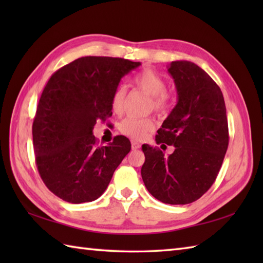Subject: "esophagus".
Instances as JSON below:
<instances>
[{"label": "esophagus", "mask_w": 263, "mask_h": 263, "mask_svg": "<svg viewBox=\"0 0 263 263\" xmlns=\"http://www.w3.org/2000/svg\"><path fill=\"white\" fill-rule=\"evenodd\" d=\"M131 147H132V149L133 150H138V149H140V147H141V144L139 143L138 141H135V140H132L131 141Z\"/></svg>", "instance_id": "obj_1"}]
</instances>
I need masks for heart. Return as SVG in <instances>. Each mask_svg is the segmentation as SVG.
<instances>
[{
    "mask_svg": "<svg viewBox=\"0 0 263 263\" xmlns=\"http://www.w3.org/2000/svg\"><path fill=\"white\" fill-rule=\"evenodd\" d=\"M133 83L142 91L150 96L149 107L153 108L156 113L165 114L172 105L173 95L166 89V82L164 78L159 76L154 70L146 69L137 74L133 79ZM125 98L124 87H117L110 98V106L114 113L120 114L123 110ZM155 128V122L146 117V119H135L128 117L120 124V131L126 137H130L135 140H141L146 138L149 132Z\"/></svg>",
    "mask_w": 263,
    "mask_h": 263,
    "instance_id": "b5f03b06",
    "label": "heart"
}]
</instances>
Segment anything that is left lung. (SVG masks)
Wrapping results in <instances>:
<instances>
[{"mask_svg":"<svg viewBox=\"0 0 263 263\" xmlns=\"http://www.w3.org/2000/svg\"><path fill=\"white\" fill-rule=\"evenodd\" d=\"M168 72L177 104L156 142L175 150L165 156L159 148L143 144L141 176L150 194L161 202L187 204L202 197L219 173L230 139L226 106L220 88L197 64L174 61Z\"/></svg>","mask_w":263,"mask_h":263,"instance_id":"1","label":"left lung"}]
</instances>
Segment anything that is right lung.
<instances>
[{"instance_id": "1", "label": "right lung", "mask_w": 263, "mask_h": 263, "mask_svg": "<svg viewBox=\"0 0 263 263\" xmlns=\"http://www.w3.org/2000/svg\"><path fill=\"white\" fill-rule=\"evenodd\" d=\"M140 64L85 57L49 78L37 105L32 140L39 175L60 199L70 203L98 199L130 153L126 137L98 147L92 130L97 121L111 116V95L122 78Z\"/></svg>"}]
</instances>
